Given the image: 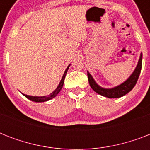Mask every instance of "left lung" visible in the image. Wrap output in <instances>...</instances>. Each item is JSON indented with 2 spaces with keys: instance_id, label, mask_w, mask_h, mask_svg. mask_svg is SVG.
<instances>
[{
  "instance_id": "obj_1",
  "label": "left lung",
  "mask_w": 150,
  "mask_h": 150,
  "mask_svg": "<svg viewBox=\"0 0 150 150\" xmlns=\"http://www.w3.org/2000/svg\"><path fill=\"white\" fill-rule=\"evenodd\" d=\"M142 55L141 54L139 62H138L137 67L130 77L128 78L124 83L121 84L118 86L115 87V88H113V89H103V88L99 86L96 83V82L94 81L92 75L88 72L87 75H88L89 83L91 88L98 94L101 96L108 97V98H119V97L125 96V94L128 93V92H130L134 88L137 82L138 79L139 77L141 69H142Z\"/></svg>"
}]
</instances>
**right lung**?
I'll list each match as a JSON object with an SVG mask.
<instances>
[{
	"label": "right lung",
	"mask_w": 150,
	"mask_h": 150,
	"mask_svg": "<svg viewBox=\"0 0 150 150\" xmlns=\"http://www.w3.org/2000/svg\"><path fill=\"white\" fill-rule=\"evenodd\" d=\"M69 66L67 68V69H66L64 73L63 77H62V79H61V82H60V84L58 85L57 88V89H55V90H54L51 94H50V95H48V96H28V95H25V94H23V95H24L26 98L32 100V101H34V102H45V101H47V100H51L52 98L55 97V96H56L59 93H60L61 89H62V86H63V85H64V80L66 73H67V71H68V68H69Z\"/></svg>",
	"instance_id": "obj_1"
}]
</instances>
